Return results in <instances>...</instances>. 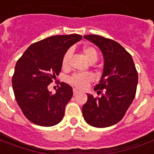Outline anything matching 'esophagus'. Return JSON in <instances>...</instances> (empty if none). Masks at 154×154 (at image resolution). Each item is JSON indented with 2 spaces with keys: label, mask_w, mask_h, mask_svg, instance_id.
<instances>
[{
  "label": "esophagus",
  "mask_w": 154,
  "mask_h": 154,
  "mask_svg": "<svg viewBox=\"0 0 154 154\" xmlns=\"http://www.w3.org/2000/svg\"><path fill=\"white\" fill-rule=\"evenodd\" d=\"M78 93H79V90H78V89H73V94H74V95H76Z\"/></svg>",
  "instance_id": "obj_1"
}]
</instances>
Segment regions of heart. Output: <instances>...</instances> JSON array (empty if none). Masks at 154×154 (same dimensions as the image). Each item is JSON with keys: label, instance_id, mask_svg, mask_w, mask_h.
Masks as SVG:
<instances>
[{"label": "heart", "instance_id": "1", "mask_svg": "<svg viewBox=\"0 0 154 154\" xmlns=\"http://www.w3.org/2000/svg\"><path fill=\"white\" fill-rule=\"evenodd\" d=\"M83 52L89 62H95L98 59L97 51L92 46H85ZM72 55V50L69 49L62 59V66L64 68L68 67L69 59ZM93 76L90 74H75L68 79V82L78 89H85L86 86L93 80Z\"/></svg>", "mask_w": 154, "mask_h": 154}]
</instances>
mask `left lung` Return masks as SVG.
Here are the masks:
<instances>
[{
    "label": "left lung",
    "instance_id": "obj_1",
    "mask_svg": "<svg viewBox=\"0 0 154 154\" xmlns=\"http://www.w3.org/2000/svg\"><path fill=\"white\" fill-rule=\"evenodd\" d=\"M84 37L97 45L103 54V74L94 90L103 89L104 93L100 98L87 94L83 116L93 127H109L123 119L134 99L138 72L130 54L118 42L96 35Z\"/></svg>",
    "mask_w": 154,
    "mask_h": 154
}]
</instances>
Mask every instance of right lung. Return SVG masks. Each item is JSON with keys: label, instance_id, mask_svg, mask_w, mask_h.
<instances>
[{"label": "right lung", "instance_id": "add662e5", "mask_svg": "<svg viewBox=\"0 0 154 154\" xmlns=\"http://www.w3.org/2000/svg\"><path fill=\"white\" fill-rule=\"evenodd\" d=\"M81 39L77 34L48 37L30 45L16 62L12 77L15 97L33 124L51 127L63 119L65 106L73 96L72 87L61 82L53 94L48 85L61 70L65 52Z\"/></svg>", "mask_w": 154, "mask_h": 154}]
</instances>
